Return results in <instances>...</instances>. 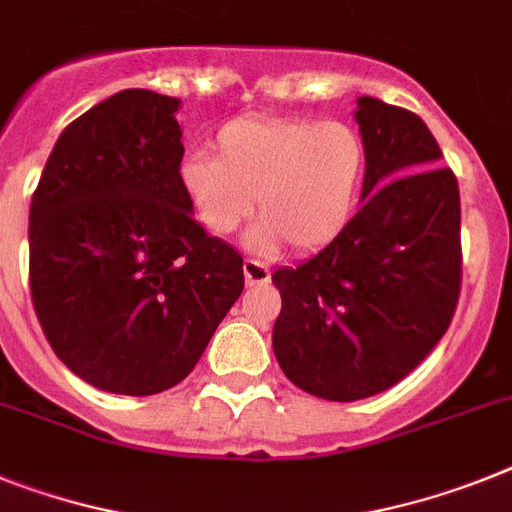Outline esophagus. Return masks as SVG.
Masks as SVG:
<instances>
[{
    "label": "esophagus",
    "instance_id": "esophagus-1",
    "mask_svg": "<svg viewBox=\"0 0 512 512\" xmlns=\"http://www.w3.org/2000/svg\"><path fill=\"white\" fill-rule=\"evenodd\" d=\"M244 278H247L249 286H257V283H268L270 281V268L260 260H252L247 257L244 260Z\"/></svg>",
    "mask_w": 512,
    "mask_h": 512
}]
</instances>
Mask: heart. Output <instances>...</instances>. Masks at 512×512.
Wrapping results in <instances>:
<instances>
[{
    "label": "heart",
    "instance_id": "heart-1",
    "mask_svg": "<svg viewBox=\"0 0 512 512\" xmlns=\"http://www.w3.org/2000/svg\"><path fill=\"white\" fill-rule=\"evenodd\" d=\"M367 145L343 122L307 117H239L216 132V156L192 150L179 182L197 221L226 236L252 216L249 244L296 252L330 244L362 200Z\"/></svg>",
    "mask_w": 512,
    "mask_h": 512
}]
</instances>
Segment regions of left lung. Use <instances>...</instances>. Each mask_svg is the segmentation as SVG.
<instances>
[{
  "label": "left lung",
  "instance_id": "1",
  "mask_svg": "<svg viewBox=\"0 0 512 512\" xmlns=\"http://www.w3.org/2000/svg\"><path fill=\"white\" fill-rule=\"evenodd\" d=\"M362 208L315 257L273 273V351L296 388L359 401L393 388L437 346L461 296V195L414 111L362 96Z\"/></svg>",
  "mask_w": 512,
  "mask_h": 512
}]
</instances>
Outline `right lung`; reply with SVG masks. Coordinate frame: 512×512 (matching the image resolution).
Segmentation results:
<instances>
[{
    "mask_svg": "<svg viewBox=\"0 0 512 512\" xmlns=\"http://www.w3.org/2000/svg\"><path fill=\"white\" fill-rule=\"evenodd\" d=\"M179 101L130 88L67 124L30 200V299L93 388L153 395L200 362L244 289L242 255L192 218Z\"/></svg>",
    "mask_w": 512,
    "mask_h": 512,
    "instance_id": "obj_1",
    "label": "right lung"
}]
</instances>
